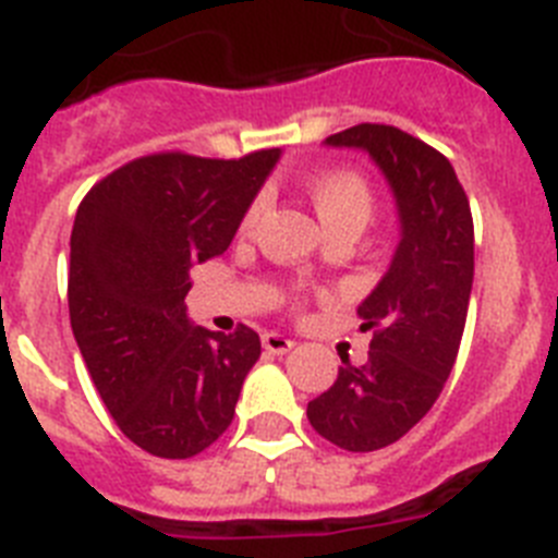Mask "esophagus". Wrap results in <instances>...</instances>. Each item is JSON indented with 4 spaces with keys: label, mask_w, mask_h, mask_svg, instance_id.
I'll return each instance as SVG.
<instances>
[{
    "label": "esophagus",
    "mask_w": 558,
    "mask_h": 558,
    "mask_svg": "<svg viewBox=\"0 0 558 558\" xmlns=\"http://www.w3.org/2000/svg\"><path fill=\"white\" fill-rule=\"evenodd\" d=\"M263 347L268 349L270 354H288L290 349L295 347V340L284 338V335H279V332H265L263 335Z\"/></svg>",
    "instance_id": "1"
}]
</instances>
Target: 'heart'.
<instances>
[{
	"instance_id": "1",
	"label": "heart",
	"mask_w": 558,
	"mask_h": 558,
	"mask_svg": "<svg viewBox=\"0 0 558 558\" xmlns=\"http://www.w3.org/2000/svg\"><path fill=\"white\" fill-rule=\"evenodd\" d=\"M307 195L327 229H332L335 223H343V220H360L366 226V220L372 218V186L354 170L315 172L307 181ZM256 211H259V204L251 209L248 218H254Z\"/></svg>"
}]
</instances>
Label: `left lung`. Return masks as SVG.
Here are the masks:
<instances>
[{"instance_id": "obj_1", "label": "left lung", "mask_w": 558, "mask_h": 558, "mask_svg": "<svg viewBox=\"0 0 558 558\" xmlns=\"http://www.w3.org/2000/svg\"><path fill=\"white\" fill-rule=\"evenodd\" d=\"M324 145L366 150L397 201L399 245L357 307L360 329H372L368 360L352 366L340 354L332 388L307 405L318 436L349 452H372L399 441L430 411L456 366L475 276V229L450 161L411 133L363 122Z\"/></svg>"}]
</instances>
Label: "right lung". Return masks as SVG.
Instances as JSON below:
<instances>
[{
    "mask_svg": "<svg viewBox=\"0 0 558 558\" xmlns=\"http://www.w3.org/2000/svg\"><path fill=\"white\" fill-rule=\"evenodd\" d=\"M279 161L153 153L95 184L77 206L69 322L120 430L150 456L192 458L223 436L259 335L195 327L190 268L223 254Z\"/></svg>",
    "mask_w": 558,
    "mask_h": 558,
    "instance_id": "add662e5",
    "label": "right lung"
}]
</instances>
